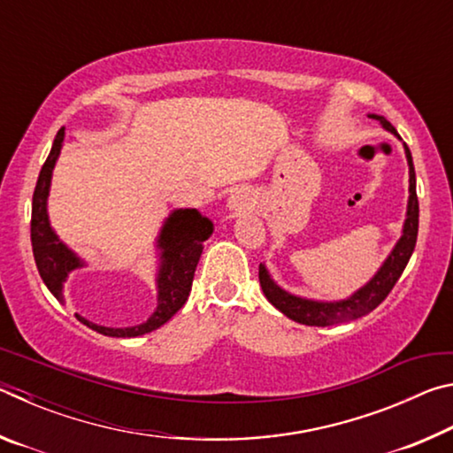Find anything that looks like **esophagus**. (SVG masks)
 <instances>
[{
  "mask_svg": "<svg viewBox=\"0 0 453 453\" xmlns=\"http://www.w3.org/2000/svg\"><path fill=\"white\" fill-rule=\"evenodd\" d=\"M254 196H251L250 189L245 188H237L232 191V196L227 199V208L235 211V213H242V211H250L254 208Z\"/></svg>",
  "mask_w": 453,
  "mask_h": 453,
  "instance_id": "1",
  "label": "esophagus"
}]
</instances>
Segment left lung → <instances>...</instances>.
<instances>
[{"mask_svg": "<svg viewBox=\"0 0 453 453\" xmlns=\"http://www.w3.org/2000/svg\"><path fill=\"white\" fill-rule=\"evenodd\" d=\"M370 118L378 119L388 132L397 135L395 127L389 124L386 118L373 116V113ZM405 157H408V164H410V202H408V218H405V224H403V234L400 237V242L395 243L392 254H389V257L380 267V272L373 275L370 283H365L362 289H357L354 296L342 302L303 300V297L291 296L288 291H283L281 288L275 286L265 267L259 265V286H262L270 303L275 305L283 316H288L289 319H294L297 324H303V326L326 327V326L343 324V321L367 316V313L378 308V305L386 300L389 291L394 289L395 281L400 280V275L403 273L405 265H408L418 240L419 203H418V194H416V172H413V162H411V153L408 145H405Z\"/></svg>", "mask_w": 453, "mask_h": 453, "instance_id": "8db88e82", "label": "left lung"}]
</instances>
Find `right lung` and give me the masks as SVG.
Here are the masks:
<instances>
[{"label":"right lung","mask_w":453,"mask_h":453,"mask_svg":"<svg viewBox=\"0 0 453 453\" xmlns=\"http://www.w3.org/2000/svg\"><path fill=\"white\" fill-rule=\"evenodd\" d=\"M61 143H64V127L59 129L56 140H53L50 156L45 159L35 183L32 203V248L37 272H40L43 283L59 302H64L61 289H64L67 273L78 270L83 264L72 250H67L59 242V237L50 226L48 208H45L50 196L51 172L59 156ZM211 232L213 224L197 210H175L167 218L157 240L159 250H162V256H159L162 264H159L157 273V310L153 311V316L145 324L134 327H104L91 324V321L80 316L78 319L94 332L110 337H135L162 327L186 303L199 256H202L203 250V242L208 240Z\"/></svg>","instance_id":"right-lung-1"}]
</instances>
